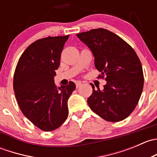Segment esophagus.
I'll return each instance as SVG.
<instances>
[{
    "label": "esophagus",
    "mask_w": 157,
    "mask_h": 157,
    "mask_svg": "<svg viewBox=\"0 0 157 157\" xmlns=\"http://www.w3.org/2000/svg\"><path fill=\"white\" fill-rule=\"evenodd\" d=\"M82 85V83L80 81H78V82H77V83H76V87L77 88H78V87H80V86H81Z\"/></svg>",
    "instance_id": "1"
}]
</instances>
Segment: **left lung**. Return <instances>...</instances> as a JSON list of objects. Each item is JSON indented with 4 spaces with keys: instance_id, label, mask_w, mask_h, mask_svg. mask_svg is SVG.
<instances>
[{
    "instance_id": "1",
    "label": "left lung",
    "mask_w": 157,
    "mask_h": 157,
    "mask_svg": "<svg viewBox=\"0 0 157 157\" xmlns=\"http://www.w3.org/2000/svg\"><path fill=\"white\" fill-rule=\"evenodd\" d=\"M93 52L99 77L106 80L88 98L90 108L103 119L112 122L124 120L131 114L141 96L144 74L141 63L134 50L121 38L99 28L77 34Z\"/></svg>"
}]
</instances>
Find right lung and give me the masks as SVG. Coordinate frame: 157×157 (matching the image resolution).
I'll return each instance as SVG.
<instances>
[{"label": "right lung", "mask_w": 157, "mask_h": 157, "mask_svg": "<svg viewBox=\"0 0 157 157\" xmlns=\"http://www.w3.org/2000/svg\"><path fill=\"white\" fill-rule=\"evenodd\" d=\"M69 36L39 39L22 54L13 75V90L23 115L44 131L59 128L68 115L67 100L74 82L57 87L54 77Z\"/></svg>", "instance_id": "1"}]
</instances>
